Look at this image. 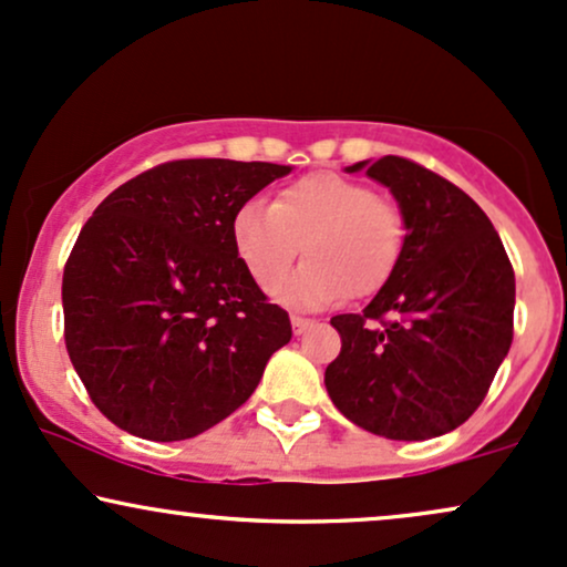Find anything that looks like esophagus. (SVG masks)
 Returning <instances> with one entry per match:
<instances>
[{
  "label": "esophagus",
  "instance_id": "1",
  "mask_svg": "<svg viewBox=\"0 0 567 567\" xmlns=\"http://www.w3.org/2000/svg\"><path fill=\"white\" fill-rule=\"evenodd\" d=\"M290 322H292V332H296V336H303L306 330H311V327L317 324V322H313V319L296 317V313H292V317H290Z\"/></svg>",
  "mask_w": 567,
  "mask_h": 567
}]
</instances>
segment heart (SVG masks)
Here are the masks:
<instances>
[{"label":"heart","instance_id":"b5f03b06","mask_svg":"<svg viewBox=\"0 0 567 567\" xmlns=\"http://www.w3.org/2000/svg\"><path fill=\"white\" fill-rule=\"evenodd\" d=\"M406 231L399 203L332 172L290 182L271 208L245 203L231 216L235 254L261 288L276 285L305 248L310 264L271 289L279 301L303 309L383 290L404 258Z\"/></svg>","mask_w":567,"mask_h":567}]
</instances>
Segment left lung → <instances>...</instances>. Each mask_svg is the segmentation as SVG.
<instances>
[{"label":"left lung","instance_id":"left-lung-1","mask_svg":"<svg viewBox=\"0 0 567 567\" xmlns=\"http://www.w3.org/2000/svg\"><path fill=\"white\" fill-rule=\"evenodd\" d=\"M367 176L404 210L406 248L364 311L330 319L340 353L324 385L364 431L435 439L473 417L513 346L515 271L491 218L456 184L399 155L370 163Z\"/></svg>","mask_w":567,"mask_h":567}]
</instances>
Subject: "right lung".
Returning <instances> with one entry per match:
<instances>
[{
  "instance_id": "right-lung-1",
  "label": "right lung",
  "mask_w": 567,
  "mask_h": 567,
  "mask_svg": "<svg viewBox=\"0 0 567 567\" xmlns=\"http://www.w3.org/2000/svg\"><path fill=\"white\" fill-rule=\"evenodd\" d=\"M290 166L187 158L94 208L63 271L65 349L121 431L184 441L240 409L292 336L231 245V216Z\"/></svg>"
}]
</instances>
